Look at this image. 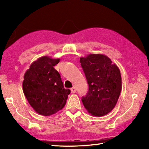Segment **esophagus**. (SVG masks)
Here are the masks:
<instances>
[{
  "instance_id": "esophagus-1",
  "label": "esophagus",
  "mask_w": 149,
  "mask_h": 149,
  "mask_svg": "<svg viewBox=\"0 0 149 149\" xmlns=\"http://www.w3.org/2000/svg\"><path fill=\"white\" fill-rule=\"evenodd\" d=\"M71 92L72 93H75L76 92V89H75V87H73L72 88H71Z\"/></svg>"
}]
</instances>
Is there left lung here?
<instances>
[{"label": "left lung", "mask_w": 149, "mask_h": 149, "mask_svg": "<svg viewBox=\"0 0 149 149\" xmlns=\"http://www.w3.org/2000/svg\"><path fill=\"white\" fill-rule=\"evenodd\" d=\"M89 91L81 100L88 112L102 116L113 110L122 90V77L118 67L102 54H90L80 58Z\"/></svg>", "instance_id": "8db88e82"}]
</instances>
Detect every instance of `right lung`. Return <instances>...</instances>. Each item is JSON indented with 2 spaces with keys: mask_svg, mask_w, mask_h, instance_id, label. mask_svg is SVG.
Wrapping results in <instances>:
<instances>
[{
  "mask_svg": "<svg viewBox=\"0 0 149 149\" xmlns=\"http://www.w3.org/2000/svg\"><path fill=\"white\" fill-rule=\"evenodd\" d=\"M59 62V58L42 56L33 62L24 74V95L35 112L42 116H50L62 110L70 93L54 68Z\"/></svg>",
  "mask_w": 149,
  "mask_h": 149,
  "instance_id": "obj_1",
  "label": "right lung"
}]
</instances>
